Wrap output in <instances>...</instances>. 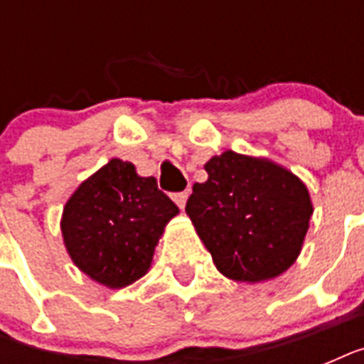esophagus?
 I'll list each match as a JSON object with an SVG mask.
<instances>
[{
  "label": "esophagus",
  "mask_w": 364,
  "mask_h": 364,
  "mask_svg": "<svg viewBox=\"0 0 364 364\" xmlns=\"http://www.w3.org/2000/svg\"><path fill=\"white\" fill-rule=\"evenodd\" d=\"M171 198H173V202H176V204L183 210V208H185V204H187L188 191H185V193H176L173 196H171Z\"/></svg>",
  "instance_id": "obj_1"
}]
</instances>
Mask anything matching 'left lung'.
Here are the masks:
<instances>
[{"label": "left lung", "mask_w": 364, "mask_h": 364, "mask_svg": "<svg viewBox=\"0 0 364 364\" xmlns=\"http://www.w3.org/2000/svg\"><path fill=\"white\" fill-rule=\"evenodd\" d=\"M208 179L187 200L198 238L217 270L259 283L296 262L314 213L304 181L264 156L225 151L204 164Z\"/></svg>", "instance_id": "left-lung-1"}]
</instances>
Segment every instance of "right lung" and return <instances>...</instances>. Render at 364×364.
I'll list each match as a JSON object with an SVG mask.
<instances>
[{
    "label": "right lung",
    "instance_id": "right-lung-1",
    "mask_svg": "<svg viewBox=\"0 0 364 364\" xmlns=\"http://www.w3.org/2000/svg\"><path fill=\"white\" fill-rule=\"evenodd\" d=\"M179 213L132 162L111 159L75 188L62 211V238L73 264L92 282L122 289L153 264L166 225Z\"/></svg>",
    "mask_w": 364,
    "mask_h": 364
}]
</instances>
